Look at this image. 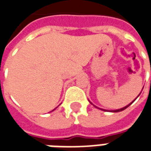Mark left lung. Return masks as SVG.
<instances>
[{"instance_id": "obj_1", "label": "left lung", "mask_w": 151, "mask_h": 151, "mask_svg": "<svg viewBox=\"0 0 151 151\" xmlns=\"http://www.w3.org/2000/svg\"><path fill=\"white\" fill-rule=\"evenodd\" d=\"M140 94H141V93H140ZM140 94H139V95H138V96H139V95H140ZM138 96H137V97H138ZM137 98H136V99H137ZM135 99H134V100H133V101L132 102V103H130L129 104H128V105H127V106H125V107H124V108H120V109H116V110H111V111H111V112H119V111H123V110H124V109H126V108H128V107H129V106H130V105L132 104H133V102L135 101ZM89 101H90V100H89ZM90 103H91V104L93 105V106H94V107H95V108H99V109H100V110H102V111H107V110H105V109H102V108H98V107H96V106H95V105H94V104H92L91 102H90Z\"/></svg>"}]
</instances>
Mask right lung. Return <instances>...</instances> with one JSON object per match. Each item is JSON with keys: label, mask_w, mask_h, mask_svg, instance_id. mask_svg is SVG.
<instances>
[{"label": "right lung", "mask_w": 151, "mask_h": 151, "mask_svg": "<svg viewBox=\"0 0 151 151\" xmlns=\"http://www.w3.org/2000/svg\"><path fill=\"white\" fill-rule=\"evenodd\" d=\"M54 110H55V109H53V110H52V111H54Z\"/></svg>", "instance_id": "add662e5"}]
</instances>
